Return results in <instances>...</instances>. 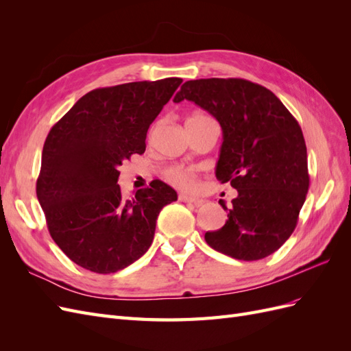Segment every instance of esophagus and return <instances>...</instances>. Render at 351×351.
<instances>
[{
  "mask_svg": "<svg viewBox=\"0 0 351 351\" xmlns=\"http://www.w3.org/2000/svg\"><path fill=\"white\" fill-rule=\"evenodd\" d=\"M178 199L182 200V202H187V204H193V205H196V206H200L202 204H204V199H200V197H195V196H189V195H184V193H182V195H178Z\"/></svg>",
  "mask_w": 351,
  "mask_h": 351,
  "instance_id": "esophagus-1",
  "label": "esophagus"
}]
</instances>
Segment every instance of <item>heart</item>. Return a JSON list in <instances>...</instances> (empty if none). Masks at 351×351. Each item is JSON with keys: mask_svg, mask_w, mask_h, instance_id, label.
Listing matches in <instances>:
<instances>
[{"mask_svg": "<svg viewBox=\"0 0 351 351\" xmlns=\"http://www.w3.org/2000/svg\"><path fill=\"white\" fill-rule=\"evenodd\" d=\"M200 117L205 115H193L190 117L189 120L193 119H200ZM165 178L168 180L169 183H173L178 187H184V189H192L196 184V173L193 169L189 168H183V167H169L164 171Z\"/></svg>", "mask_w": 351, "mask_h": 351, "instance_id": "b5f03b06", "label": "heart"}]
</instances>
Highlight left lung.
<instances>
[{
  "instance_id": "8db88e82",
  "label": "left lung",
  "mask_w": 351,
  "mask_h": 351,
  "mask_svg": "<svg viewBox=\"0 0 351 351\" xmlns=\"http://www.w3.org/2000/svg\"><path fill=\"white\" fill-rule=\"evenodd\" d=\"M192 101L222 129L217 178L239 195L226 226L208 231L212 249L239 261L277 252L297 226L309 190L307 151L299 123L275 95L244 79L186 82L174 102Z\"/></svg>"
}]
</instances>
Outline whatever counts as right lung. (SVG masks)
<instances>
[{
    "mask_svg": "<svg viewBox=\"0 0 351 351\" xmlns=\"http://www.w3.org/2000/svg\"><path fill=\"white\" fill-rule=\"evenodd\" d=\"M180 77L88 92L49 130L36 196L49 234L69 259L112 274L149 249L161 209L177 193L161 180L127 199L119 167L146 149V133L182 84Z\"/></svg>",
    "mask_w": 351,
    "mask_h": 351,
    "instance_id": "obj_1",
    "label": "right lung"
}]
</instances>
